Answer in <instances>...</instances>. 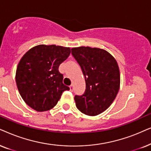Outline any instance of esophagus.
I'll return each mask as SVG.
<instances>
[{"instance_id":"obj_1","label":"esophagus","mask_w":151,"mask_h":151,"mask_svg":"<svg viewBox=\"0 0 151 151\" xmlns=\"http://www.w3.org/2000/svg\"><path fill=\"white\" fill-rule=\"evenodd\" d=\"M70 91H72V90H74V86H73V84H72V85L70 86Z\"/></svg>"}]
</instances>
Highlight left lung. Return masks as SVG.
Wrapping results in <instances>:
<instances>
[{
    "instance_id": "8db88e82",
    "label": "left lung",
    "mask_w": 151,
    "mask_h": 151,
    "mask_svg": "<svg viewBox=\"0 0 151 151\" xmlns=\"http://www.w3.org/2000/svg\"><path fill=\"white\" fill-rule=\"evenodd\" d=\"M72 55L86 81L84 93L74 96L76 106L82 113L98 115L111 105L119 90L118 64L109 52L97 47H74Z\"/></svg>"
}]
</instances>
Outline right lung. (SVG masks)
Listing matches in <instances>:
<instances>
[{"instance_id": "add662e5", "label": "right lung", "mask_w": 151, "mask_h": 151, "mask_svg": "<svg viewBox=\"0 0 151 151\" xmlns=\"http://www.w3.org/2000/svg\"><path fill=\"white\" fill-rule=\"evenodd\" d=\"M70 47L39 45L32 47L21 58L16 72L19 93L29 107L39 112L57 105L63 91L70 88L63 83L60 64L68 59Z\"/></svg>"}]
</instances>
